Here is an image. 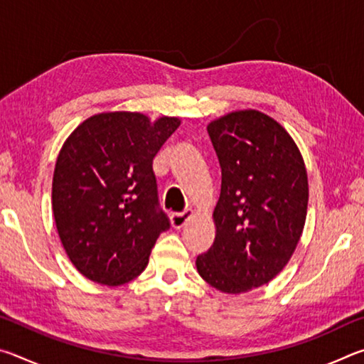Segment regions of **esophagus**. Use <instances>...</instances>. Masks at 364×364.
<instances>
[{"label": "esophagus", "mask_w": 364, "mask_h": 364, "mask_svg": "<svg viewBox=\"0 0 364 364\" xmlns=\"http://www.w3.org/2000/svg\"><path fill=\"white\" fill-rule=\"evenodd\" d=\"M191 218H193V210H184L181 213H171L170 223L173 228H183Z\"/></svg>", "instance_id": "1"}]
</instances>
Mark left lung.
<instances>
[{"instance_id":"left-lung-1","label":"left lung","mask_w":364,"mask_h":364,"mask_svg":"<svg viewBox=\"0 0 364 364\" xmlns=\"http://www.w3.org/2000/svg\"><path fill=\"white\" fill-rule=\"evenodd\" d=\"M221 167L215 241L196 267L226 294L267 284L291 260L305 226L308 176L281 123L254 109L208 123Z\"/></svg>"}]
</instances>
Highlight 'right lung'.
<instances>
[{"instance_id":"obj_1","label":"right lung","mask_w":364,"mask_h":364,"mask_svg":"<svg viewBox=\"0 0 364 364\" xmlns=\"http://www.w3.org/2000/svg\"><path fill=\"white\" fill-rule=\"evenodd\" d=\"M181 120L96 114L72 132L53 176V213L65 254L85 278L120 286L143 273L160 232L152 160Z\"/></svg>"}]
</instances>
